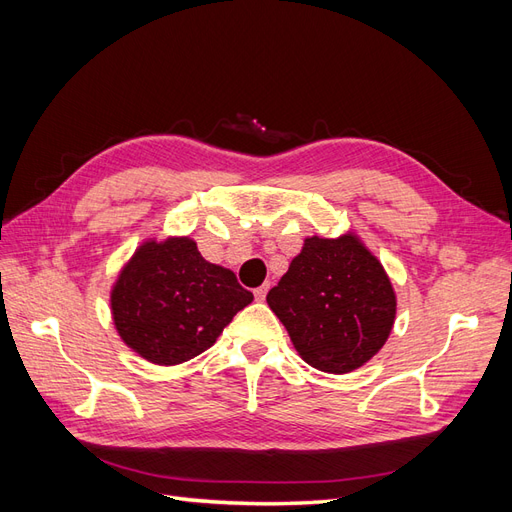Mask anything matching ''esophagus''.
Masks as SVG:
<instances>
[{
	"label": "esophagus",
	"instance_id": "1",
	"mask_svg": "<svg viewBox=\"0 0 512 512\" xmlns=\"http://www.w3.org/2000/svg\"><path fill=\"white\" fill-rule=\"evenodd\" d=\"M267 292H269V284H265V286H260V288H256V290H254V297H256V301H265V297H267Z\"/></svg>",
	"mask_w": 512,
	"mask_h": 512
}]
</instances>
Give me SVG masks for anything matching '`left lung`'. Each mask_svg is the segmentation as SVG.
Wrapping results in <instances>:
<instances>
[{"instance_id":"left-lung-1","label":"left lung","mask_w":512,"mask_h":512,"mask_svg":"<svg viewBox=\"0 0 512 512\" xmlns=\"http://www.w3.org/2000/svg\"><path fill=\"white\" fill-rule=\"evenodd\" d=\"M267 303L301 359L329 374H348L384 346L397 305L378 258L352 235L305 239Z\"/></svg>"}]
</instances>
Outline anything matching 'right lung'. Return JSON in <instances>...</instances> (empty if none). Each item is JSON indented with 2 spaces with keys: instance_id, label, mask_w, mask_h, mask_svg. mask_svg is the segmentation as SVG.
<instances>
[{
  "instance_id": "1",
  "label": "right lung",
  "mask_w": 512,
  "mask_h": 512,
  "mask_svg": "<svg viewBox=\"0 0 512 512\" xmlns=\"http://www.w3.org/2000/svg\"><path fill=\"white\" fill-rule=\"evenodd\" d=\"M252 299L235 273L211 265L192 239L181 237L138 247L111 292V307L134 352L156 365H177L211 348Z\"/></svg>"
}]
</instances>
